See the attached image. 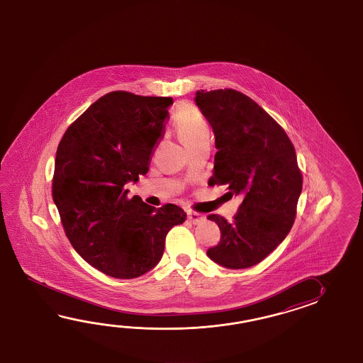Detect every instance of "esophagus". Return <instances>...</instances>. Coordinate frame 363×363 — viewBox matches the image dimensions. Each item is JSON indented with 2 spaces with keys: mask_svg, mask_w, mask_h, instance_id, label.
Masks as SVG:
<instances>
[{
  "mask_svg": "<svg viewBox=\"0 0 363 363\" xmlns=\"http://www.w3.org/2000/svg\"><path fill=\"white\" fill-rule=\"evenodd\" d=\"M188 219H189L191 223L199 224L203 222L205 216H201L199 213H194V211H188Z\"/></svg>",
  "mask_w": 363,
  "mask_h": 363,
  "instance_id": "obj_1",
  "label": "esophagus"
}]
</instances>
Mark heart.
<instances>
[{"label":"heart","mask_w":363,"mask_h":363,"mask_svg":"<svg viewBox=\"0 0 363 363\" xmlns=\"http://www.w3.org/2000/svg\"><path fill=\"white\" fill-rule=\"evenodd\" d=\"M175 128L185 147L208 139V125L200 111L191 104H184L175 114Z\"/></svg>","instance_id":"b5f03b06"}]
</instances>
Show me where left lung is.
Masks as SVG:
<instances>
[{"instance_id": "1", "label": "left lung", "mask_w": 363, "mask_h": 363, "mask_svg": "<svg viewBox=\"0 0 363 363\" xmlns=\"http://www.w3.org/2000/svg\"><path fill=\"white\" fill-rule=\"evenodd\" d=\"M216 136L210 185H227L242 202L232 222L211 214L220 241L206 255L232 270L263 261L286 239L302 191L301 171L286 131L257 102L235 89L196 92Z\"/></svg>"}]
</instances>
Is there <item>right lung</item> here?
<instances>
[{"mask_svg": "<svg viewBox=\"0 0 363 363\" xmlns=\"http://www.w3.org/2000/svg\"><path fill=\"white\" fill-rule=\"evenodd\" d=\"M171 97L110 92L65 132L55 155L53 201L71 245L94 269L116 279L147 274L164 240L186 218L174 203L155 208L124 184L149 170L163 136Z\"/></svg>", "mask_w": 363, "mask_h": 363, "instance_id": "add662e5", "label": "right lung"}]
</instances>
